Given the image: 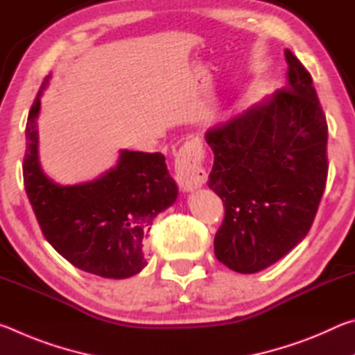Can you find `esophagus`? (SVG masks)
<instances>
[{
	"mask_svg": "<svg viewBox=\"0 0 355 355\" xmlns=\"http://www.w3.org/2000/svg\"><path fill=\"white\" fill-rule=\"evenodd\" d=\"M203 146L202 141L191 139L184 142L178 150L175 158L177 182L183 191H192L200 188L207 182V172L202 166Z\"/></svg>",
	"mask_w": 355,
	"mask_h": 355,
	"instance_id": "obj_1",
	"label": "esophagus"
}]
</instances>
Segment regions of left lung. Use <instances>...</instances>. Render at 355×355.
Segmentation results:
<instances>
[{"label":"left lung","mask_w":355,"mask_h":355,"mask_svg":"<svg viewBox=\"0 0 355 355\" xmlns=\"http://www.w3.org/2000/svg\"><path fill=\"white\" fill-rule=\"evenodd\" d=\"M285 89L208 130V186L225 207L214 254L232 271H263L307 235L327 180V123L313 80L285 50Z\"/></svg>","instance_id":"1"}]
</instances>
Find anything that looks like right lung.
<instances>
[{
    "label": "right lung",
    "mask_w": 355,
    "mask_h": 355,
    "mask_svg": "<svg viewBox=\"0 0 355 355\" xmlns=\"http://www.w3.org/2000/svg\"><path fill=\"white\" fill-rule=\"evenodd\" d=\"M42 83L26 123L23 178L42 233L58 254L81 271L128 279L146 268L144 239L153 219L177 200L178 188L161 153L120 150L117 164L87 183L61 186L39 158Z\"/></svg>",
    "instance_id": "1"
}]
</instances>
